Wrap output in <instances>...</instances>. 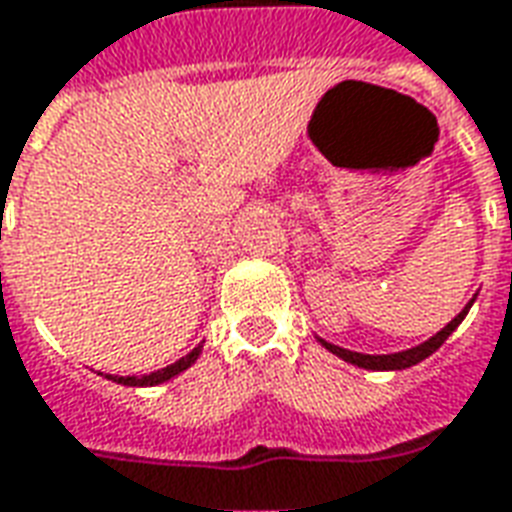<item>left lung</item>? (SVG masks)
<instances>
[{
  "instance_id": "left-lung-1",
  "label": "left lung",
  "mask_w": 512,
  "mask_h": 512,
  "mask_svg": "<svg viewBox=\"0 0 512 512\" xmlns=\"http://www.w3.org/2000/svg\"><path fill=\"white\" fill-rule=\"evenodd\" d=\"M474 300H477V295L471 297L469 303L463 306V311H460L458 317L452 322H447L444 328L438 333H433L427 342L416 344V347H411V350H402V353H386V355H369V353H353V350H344V347H339V344H331L325 342V339H320V344L328 350V353L339 355L342 361H347V364L353 366H361V369H375V372H394V369H408V366L419 364V361H424L427 355H433L441 347V344L447 342L449 336H452V331L458 328L460 322L466 320V314H469V308L474 306Z\"/></svg>"
}]
</instances>
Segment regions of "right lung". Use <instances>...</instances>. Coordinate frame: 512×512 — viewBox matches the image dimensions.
<instances>
[{"label": "right lung", "mask_w": 512, "mask_h": 512, "mask_svg": "<svg viewBox=\"0 0 512 512\" xmlns=\"http://www.w3.org/2000/svg\"><path fill=\"white\" fill-rule=\"evenodd\" d=\"M201 347H204V344H198L192 353H187L184 358H179L176 364L165 366V369H157V372H151V375H140V378H134V375L132 378H121V375H104V378L112 380V383H121V386H159V383H165V380L181 375L184 369H190V366L198 361Z\"/></svg>", "instance_id": "obj_1"}]
</instances>
